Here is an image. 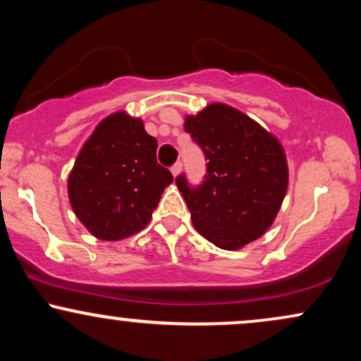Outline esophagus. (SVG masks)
Masks as SVG:
<instances>
[{"mask_svg":"<svg viewBox=\"0 0 361 361\" xmlns=\"http://www.w3.org/2000/svg\"><path fill=\"white\" fill-rule=\"evenodd\" d=\"M180 171H181V161H178V163H175L171 166V173H173V176H178L180 175Z\"/></svg>","mask_w":361,"mask_h":361,"instance_id":"obj_1","label":"esophagus"}]
</instances>
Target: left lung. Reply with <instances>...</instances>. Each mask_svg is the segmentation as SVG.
Returning a JSON list of instances; mask_svg holds the SVG:
<instances>
[{"label": "left lung", "instance_id": "8db88e82", "mask_svg": "<svg viewBox=\"0 0 361 361\" xmlns=\"http://www.w3.org/2000/svg\"><path fill=\"white\" fill-rule=\"evenodd\" d=\"M185 130L204 151L207 173L200 185L176 176L195 229L222 250H239L263 235L279 214L288 185L280 142L233 106L212 103Z\"/></svg>", "mask_w": 361, "mask_h": 361}]
</instances>
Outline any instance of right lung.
Returning <instances> with one entry per match:
<instances>
[{
    "label": "right lung",
    "mask_w": 361,
    "mask_h": 361,
    "mask_svg": "<svg viewBox=\"0 0 361 361\" xmlns=\"http://www.w3.org/2000/svg\"><path fill=\"white\" fill-rule=\"evenodd\" d=\"M157 140L139 118L114 114L94 128L69 175L74 214L105 241L139 233L151 221L164 188L173 181L156 159Z\"/></svg>",
    "instance_id": "obj_1"
}]
</instances>
